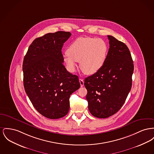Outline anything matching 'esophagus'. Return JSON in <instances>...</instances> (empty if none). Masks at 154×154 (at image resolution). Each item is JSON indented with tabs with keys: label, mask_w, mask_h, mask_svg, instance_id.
Wrapping results in <instances>:
<instances>
[{
	"label": "esophagus",
	"mask_w": 154,
	"mask_h": 154,
	"mask_svg": "<svg viewBox=\"0 0 154 154\" xmlns=\"http://www.w3.org/2000/svg\"><path fill=\"white\" fill-rule=\"evenodd\" d=\"M79 82H80V85H81V87H83L84 86V82L83 81V80L82 79H79Z\"/></svg>",
	"instance_id": "obj_1"
}]
</instances>
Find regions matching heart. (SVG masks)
<instances>
[{"label": "heart", "instance_id": "obj_1", "mask_svg": "<svg viewBox=\"0 0 154 154\" xmlns=\"http://www.w3.org/2000/svg\"><path fill=\"white\" fill-rule=\"evenodd\" d=\"M108 45L101 38L81 37L76 39L69 47L63 60L68 70L74 72L77 62L86 74L91 75L98 72L106 59Z\"/></svg>", "mask_w": 154, "mask_h": 154}]
</instances>
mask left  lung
<instances>
[{
  "label": "left lung",
  "instance_id": "obj_1",
  "mask_svg": "<svg viewBox=\"0 0 154 154\" xmlns=\"http://www.w3.org/2000/svg\"><path fill=\"white\" fill-rule=\"evenodd\" d=\"M108 38L110 46L105 63L84 80L88 109L98 118H109L122 108L131 90L134 71L126 44L111 35Z\"/></svg>",
  "mask_w": 154,
  "mask_h": 154
}]
</instances>
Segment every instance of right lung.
<instances>
[{
  "mask_svg": "<svg viewBox=\"0 0 154 154\" xmlns=\"http://www.w3.org/2000/svg\"><path fill=\"white\" fill-rule=\"evenodd\" d=\"M71 36L57 31L36 38L28 48L23 63L26 92L36 110L51 119L69 112L70 95L80 87L79 77L66 69L62 49Z\"/></svg>",
  "mask_w": 154,
  "mask_h": 154,
  "instance_id": "obj_1",
  "label": "right lung"
}]
</instances>
